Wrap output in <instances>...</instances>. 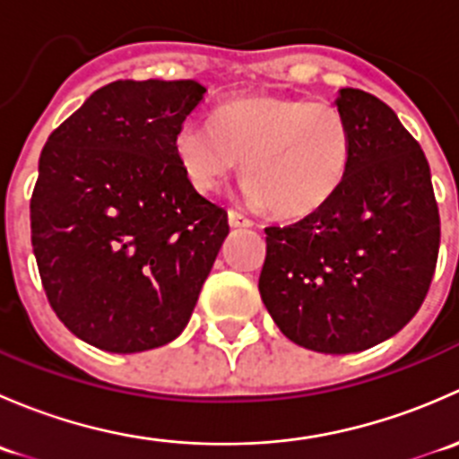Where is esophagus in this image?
Here are the masks:
<instances>
[{
    "label": "esophagus",
    "instance_id": "1",
    "mask_svg": "<svg viewBox=\"0 0 459 459\" xmlns=\"http://www.w3.org/2000/svg\"><path fill=\"white\" fill-rule=\"evenodd\" d=\"M229 224L230 229H251L253 220H248V217L242 215L239 211H229Z\"/></svg>",
    "mask_w": 459,
    "mask_h": 459
}]
</instances>
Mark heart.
<instances>
[{
    "mask_svg": "<svg viewBox=\"0 0 459 459\" xmlns=\"http://www.w3.org/2000/svg\"><path fill=\"white\" fill-rule=\"evenodd\" d=\"M173 148L200 193H215L242 160L244 200L302 217L340 188L351 137L346 117L328 101L251 95L220 106L212 126L182 124Z\"/></svg>",
    "mask_w": 459,
    "mask_h": 459,
    "instance_id": "heart-1",
    "label": "heart"
}]
</instances>
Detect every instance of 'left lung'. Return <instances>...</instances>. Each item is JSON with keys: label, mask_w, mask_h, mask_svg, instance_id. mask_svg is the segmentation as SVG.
<instances>
[{"label": "left lung", "mask_w": 459, "mask_h": 459, "mask_svg": "<svg viewBox=\"0 0 459 459\" xmlns=\"http://www.w3.org/2000/svg\"><path fill=\"white\" fill-rule=\"evenodd\" d=\"M349 169L317 211L266 229L259 295L295 344L359 353L388 340L422 307L439 251V212L420 143L391 106L340 88Z\"/></svg>", "instance_id": "1"}]
</instances>
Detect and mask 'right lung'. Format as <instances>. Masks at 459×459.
<instances>
[{
    "label": "right lung",
    "mask_w": 459,
    "mask_h": 459,
    "mask_svg": "<svg viewBox=\"0 0 459 459\" xmlns=\"http://www.w3.org/2000/svg\"><path fill=\"white\" fill-rule=\"evenodd\" d=\"M206 88L113 82L50 133L30 200L32 253L50 307L108 353L173 342L229 235L175 155Z\"/></svg>",
    "instance_id": "obj_1"
}]
</instances>
